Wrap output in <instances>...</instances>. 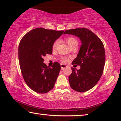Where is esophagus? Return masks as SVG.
<instances>
[{
  "instance_id": "1",
  "label": "esophagus",
  "mask_w": 121,
  "mask_h": 121,
  "mask_svg": "<svg viewBox=\"0 0 121 121\" xmlns=\"http://www.w3.org/2000/svg\"><path fill=\"white\" fill-rule=\"evenodd\" d=\"M68 66L66 65H64V64H61V69H64V68H65L66 67H67Z\"/></svg>"
}]
</instances>
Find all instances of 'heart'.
<instances>
[{"label": "heart", "mask_w": 121, "mask_h": 121, "mask_svg": "<svg viewBox=\"0 0 121 121\" xmlns=\"http://www.w3.org/2000/svg\"><path fill=\"white\" fill-rule=\"evenodd\" d=\"M66 41L69 47L75 44H78V42H77V39H75L74 37H69L66 38ZM58 44H59V41H55V42L54 43L53 47H52V49H53V50H55L56 49L57 46H58ZM62 61L64 62H66L67 61V59L66 58L62 59Z\"/></svg>", "instance_id": "b5f03b06"}]
</instances>
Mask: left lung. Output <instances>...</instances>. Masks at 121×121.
Returning a JSON list of instances; mask_svg holds the SVG:
<instances>
[{
  "label": "left lung",
  "mask_w": 121,
  "mask_h": 121,
  "mask_svg": "<svg viewBox=\"0 0 121 121\" xmlns=\"http://www.w3.org/2000/svg\"><path fill=\"white\" fill-rule=\"evenodd\" d=\"M64 34L75 36L82 42L77 56L72 62L80 65V68H71L68 80L72 89L84 92L94 87L102 76L105 62L104 45L99 38L86 28L68 30Z\"/></svg>",
  "instance_id": "8db88e82"
}]
</instances>
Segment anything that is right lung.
I'll use <instances>...</instances> for the list:
<instances>
[{
	"label": "right lung",
	"mask_w": 121,
	"mask_h": 121,
	"mask_svg": "<svg viewBox=\"0 0 121 121\" xmlns=\"http://www.w3.org/2000/svg\"><path fill=\"white\" fill-rule=\"evenodd\" d=\"M64 32L38 28L22 39L18 47V59L23 77L32 90L46 93L54 86L61 66L55 62L50 67L43 63V57L52 54L54 43Z\"/></svg>",
	"instance_id": "add662e5"
}]
</instances>
